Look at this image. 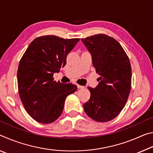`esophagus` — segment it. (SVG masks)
<instances>
[{
  "label": "esophagus",
  "mask_w": 153,
  "mask_h": 153,
  "mask_svg": "<svg viewBox=\"0 0 153 153\" xmlns=\"http://www.w3.org/2000/svg\"><path fill=\"white\" fill-rule=\"evenodd\" d=\"M77 88H79V89H82L84 88V86H81V85H78V84H77Z\"/></svg>",
  "instance_id": "obj_1"
}]
</instances>
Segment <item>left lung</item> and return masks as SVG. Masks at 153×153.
<instances>
[{"label":"left lung","mask_w":153,"mask_h":153,"mask_svg":"<svg viewBox=\"0 0 153 153\" xmlns=\"http://www.w3.org/2000/svg\"><path fill=\"white\" fill-rule=\"evenodd\" d=\"M81 40L100 76L95 88L88 87L90 98L83 107L92 120L107 122L117 117L128 100L131 84L130 62L122 46L111 36L99 33Z\"/></svg>","instance_id":"8db88e82"}]
</instances>
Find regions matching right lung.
Segmentation results:
<instances>
[{
	"label": "right lung",
	"instance_id": "add662e5",
	"mask_svg": "<svg viewBox=\"0 0 153 153\" xmlns=\"http://www.w3.org/2000/svg\"><path fill=\"white\" fill-rule=\"evenodd\" d=\"M79 40L53 35L36 38L19 61L18 92L25 109L33 120L53 123L63 112L66 97L77 86L54 81L53 74L66 64L67 56Z\"/></svg>",
	"mask_w": 153,
	"mask_h": 153
}]
</instances>
